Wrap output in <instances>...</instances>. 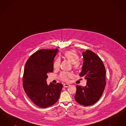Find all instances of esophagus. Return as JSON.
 I'll return each instance as SVG.
<instances>
[{
  "label": "esophagus",
  "instance_id": "esophagus-1",
  "mask_svg": "<svg viewBox=\"0 0 126 126\" xmlns=\"http://www.w3.org/2000/svg\"><path fill=\"white\" fill-rule=\"evenodd\" d=\"M70 86V85L69 84H63V86H64V87H68V86Z\"/></svg>",
  "mask_w": 126,
  "mask_h": 126
}]
</instances>
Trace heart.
<instances>
[{
  "label": "heart",
  "mask_w": 126,
  "mask_h": 126,
  "mask_svg": "<svg viewBox=\"0 0 126 126\" xmlns=\"http://www.w3.org/2000/svg\"><path fill=\"white\" fill-rule=\"evenodd\" d=\"M64 56L66 59L70 63L73 64V68L75 69H78L80 65L78 63L79 57L78 53L75 50H68L64 53ZM60 60L59 58H57L53 63V67L55 69L60 68ZM72 75L70 72H63L60 75V78L61 80L64 81H68L69 78H72Z\"/></svg>",
  "instance_id": "obj_1"
}]
</instances>
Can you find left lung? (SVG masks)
Wrapping results in <instances>:
<instances>
[{"label": "left lung", "instance_id": "8db88e82", "mask_svg": "<svg viewBox=\"0 0 126 126\" xmlns=\"http://www.w3.org/2000/svg\"><path fill=\"white\" fill-rule=\"evenodd\" d=\"M84 63L80 77L87 80L86 85H77L75 100L81 105L87 106L94 104L101 97L104 90L106 70L99 57L89 49L83 52Z\"/></svg>", "mask_w": 126, "mask_h": 126}]
</instances>
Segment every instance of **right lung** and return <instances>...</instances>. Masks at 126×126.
Returning a JSON list of instances; mask_svg holds the SVG:
<instances>
[{"label":"right lung","instance_id":"obj_1","mask_svg":"<svg viewBox=\"0 0 126 126\" xmlns=\"http://www.w3.org/2000/svg\"><path fill=\"white\" fill-rule=\"evenodd\" d=\"M58 49H41L31 56L24 67L23 85L24 91L32 101L41 108L54 104L60 98L63 85H49L47 74L53 71V62Z\"/></svg>","mask_w":126,"mask_h":126}]
</instances>
